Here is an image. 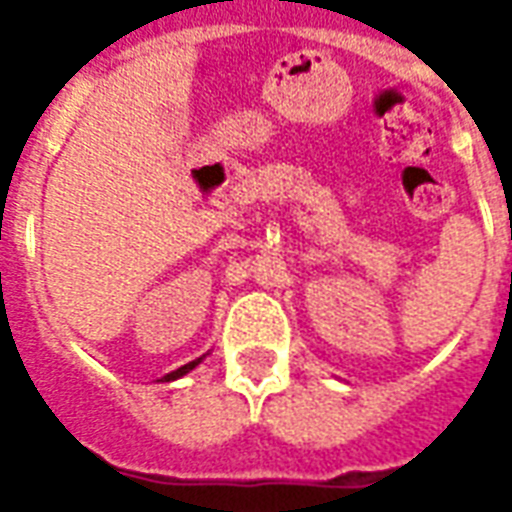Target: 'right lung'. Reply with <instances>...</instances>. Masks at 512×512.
Returning <instances> with one entry per match:
<instances>
[{
  "label": "right lung",
  "mask_w": 512,
  "mask_h": 512,
  "mask_svg": "<svg viewBox=\"0 0 512 512\" xmlns=\"http://www.w3.org/2000/svg\"><path fill=\"white\" fill-rule=\"evenodd\" d=\"M204 357H207V354H204ZM204 357H199V360H193V363H188V365H182V368H177V371H171V374H166V376H163V379H158V382H174V379H182V376L190 374V371H193V368H196V365H199L201 360H204Z\"/></svg>",
  "instance_id": "obj_1"
}]
</instances>
